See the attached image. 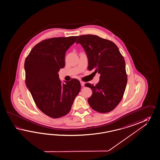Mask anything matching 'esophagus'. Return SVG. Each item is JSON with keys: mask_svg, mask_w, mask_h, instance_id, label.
I'll return each instance as SVG.
<instances>
[{"mask_svg": "<svg viewBox=\"0 0 160 160\" xmlns=\"http://www.w3.org/2000/svg\"><path fill=\"white\" fill-rule=\"evenodd\" d=\"M81 85L82 86H84V85H85V82H83V81H81Z\"/></svg>", "mask_w": 160, "mask_h": 160, "instance_id": "esophagus-1", "label": "esophagus"}]
</instances>
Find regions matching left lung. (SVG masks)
Segmentation results:
<instances>
[{"label": "left lung", "instance_id": "1", "mask_svg": "<svg viewBox=\"0 0 160 160\" xmlns=\"http://www.w3.org/2000/svg\"><path fill=\"white\" fill-rule=\"evenodd\" d=\"M88 58V69L100 75L94 86L85 85L92 90L88 102L92 109L101 113L113 110L121 101L127 83L125 62L118 47L112 42L93 35L78 38Z\"/></svg>", "mask_w": 160, "mask_h": 160}]
</instances>
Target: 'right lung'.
Instances as JSON below:
<instances>
[{
  "mask_svg": "<svg viewBox=\"0 0 160 160\" xmlns=\"http://www.w3.org/2000/svg\"><path fill=\"white\" fill-rule=\"evenodd\" d=\"M78 37L53 38L35 46L25 60V83L38 108L53 118L71 110L81 85L77 79L62 84L58 72L65 66L67 50Z\"/></svg>",
  "mask_w": 160,
  "mask_h": 160,
  "instance_id": "1",
  "label": "right lung"
}]
</instances>
